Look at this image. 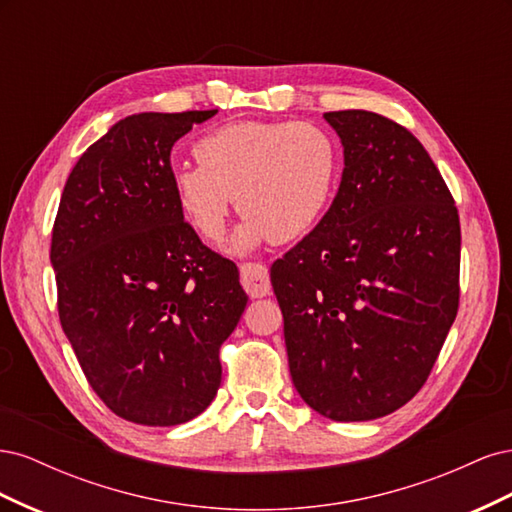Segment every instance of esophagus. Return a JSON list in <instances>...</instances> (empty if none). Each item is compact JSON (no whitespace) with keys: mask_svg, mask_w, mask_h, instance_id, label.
I'll use <instances>...</instances> for the list:
<instances>
[{"mask_svg":"<svg viewBox=\"0 0 512 512\" xmlns=\"http://www.w3.org/2000/svg\"><path fill=\"white\" fill-rule=\"evenodd\" d=\"M241 284L252 299L267 297L271 292L269 269L262 262H243L241 265Z\"/></svg>","mask_w":512,"mask_h":512,"instance_id":"34e87169","label":"esophagus"}]
</instances>
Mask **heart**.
Masks as SVG:
<instances>
[{
	"label": "heart",
	"instance_id": "heart-1",
	"mask_svg": "<svg viewBox=\"0 0 512 512\" xmlns=\"http://www.w3.org/2000/svg\"><path fill=\"white\" fill-rule=\"evenodd\" d=\"M198 166H181L173 188L200 237L218 243L230 209L245 213L235 250L307 235L327 213L339 181L335 138L309 121H235L194 145Z\"/></svg>",
	"mask_w": 512,
	"mask_h": 512
}]
</instances>
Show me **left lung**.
<instances>
[{
  "label": "left lung",
  "instance_id": "8db88e82",
  "mask_svg": "<svg viewBox=\"0 0 512 512\" xmlns=\"http://www.w3.org/2000/svg\"><path fill=\"white\" fill-rule=\"evenodd\" d=\"M344 175L318 226L271 267L290 376L331 421H371L421 391L459 309L461 228L418 138L371 111L324 113Z\"/></svg>",
  "mask_w": 512,
  "mask_h": 512
}]
</instances>
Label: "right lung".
Segmentation results:
<instances>
[{
  "instance_id": "1",
  "label": "right lung",
  "mask_w": 512,
  "mask_h": 512,
  "mask_svg": "<svg viewBox=\"0 0 512 512\" xmlns=\"http://www.w3.org/2000/svg\"><path fill=\"white\" fill-rule=\"evenodd\" d=\"M218 111L121 119L76 162L51 239L61 329L117 416L170 427L205 412L247 305L232 260L183 220L170 149Z\"/></svg>"
}]
</instances>
